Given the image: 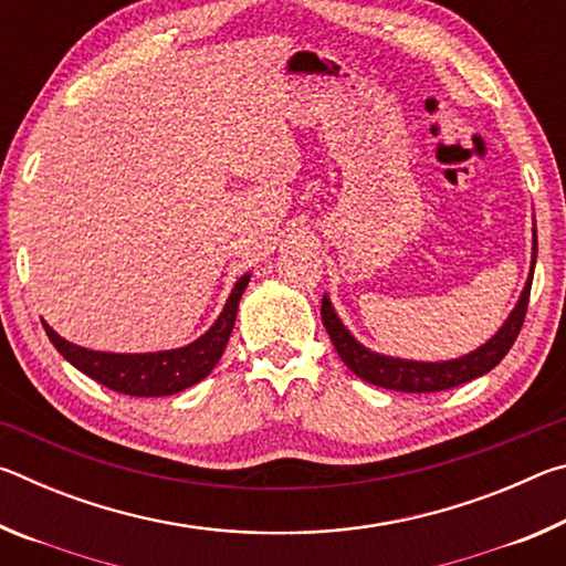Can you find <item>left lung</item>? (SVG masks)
<instances>
[{"mask_svg":"<svg viewBox=\"0 0 566 566\" xmlns=\"http://www.w3.org/2000/svg\"><path fill=\"white\" fill-rule=\"evenodd\" d=\"M534 262H536V232H534V247H532V270H530V276H526L520 302H516L512 314L506 317L500 332H496L490 342L459 359L411 361V359L385 357V354L371 352L354 339L349 329L344 327L327 294L322 296V322L324 327H327L329 339L342 357V361L347 364L359 379L369 381V385L395 389V391H415V395L417 391L452 389V387L464 385V381H472L476 377L486 375V371L494 369L496 364L504 359V354L512 349V344L516 337H520V329L524 324L526 304H530Z\"/></svg>","mask_w":566,"mask_h":566,"instance_id":"left-lung-1","label":"left lung"}]
</instances>
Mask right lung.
<instances>
[{"mask_svg":"<svg viewBox=\"0 0 566 566\" xmlns=\"http://www.w3.org/2000/svg\"><path fill=\"white\" fill-rule=\"evenodd\" d=\"M249 284V274L239 276L232 294L224 304L222 314L197 342L179 349L149 352V354H114V352H94L76 347V344L62 339L50 324L42 322L46 337L56 347L62 357L74 364L76 369L92 377L99 385L109 387L119 395L129 397H167L202 381L214 364L222 357L234 329L239 300Z\"/></svg>","mask_w":566,"mask_h":566,"instance_id":"obj_1","label":"right lung"}]
</instances>
